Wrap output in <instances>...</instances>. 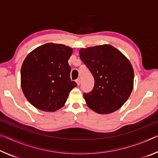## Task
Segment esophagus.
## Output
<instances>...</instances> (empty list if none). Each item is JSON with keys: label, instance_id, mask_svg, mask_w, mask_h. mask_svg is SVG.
Here are the masks:
<instances>
[{"label": "esophagus", "instance_id": "34e87169", "mask_svg": "<svg viewBox=\"0 0 158 158\" xmlns=\"http://www.w3.org/2000/svg\"><path fill=\"white\" fill-rule=\"evenodd\" d=\"M76 82H77V85H80V79H77L76 80Z\"/></svg>", "mask_w": 158, "mask_h": 158}]
</instances>
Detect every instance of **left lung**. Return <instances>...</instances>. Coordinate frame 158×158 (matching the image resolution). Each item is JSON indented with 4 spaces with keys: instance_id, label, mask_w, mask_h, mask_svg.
I'll return each mask as SVG.
<instances>
[{
    "instance_id": "8db88e82",
    "label": "left lung",
    "mask_w": 158,
    "mask_h": 158,
    "mask_svg": "<svg viewBox=\"0 0 158 158\" xmlns=\"http://www.w3.org/2000/svg\"><path fill=\"white\" fill-rule=\"evenodd\" d=\"M79 56L95 79L92 91L84 94L87 106L100 114L119 109L134 86V69L130 60L110 44L81 48Z\"/></svg>"
}]
</instances>
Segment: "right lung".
I'll list each match as a JSON object with an SVG mask.
<instances>
[{"mask_svg":"<svg viewBox=\"0 0 158 158\" xmlns=\"http://www.w3.org/2000/svg\"><path fill=\"white\" fill-rule=\"evenodd\" d=\"M73 49L61 44L47 43L29 53L21 69V86L35 107L56 111L65 105L69 93L77 86L71 81L68 59Z\"/></svg>","mask_w":158,"mask_h":158,"instance_id":"obj_1","label":"right lung"}]
</instances>
